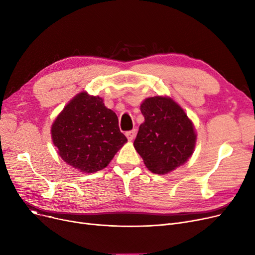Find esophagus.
<instances>
[{
	"mask_svg": "<svg viewBox=\"0 0 255 255\" xmlns=\"http://www.w3.org/2000/svg\"><path fill=\"white\" fill-rule=\"evenodd\" d=\"M135 134H136V131H135V130H131V131L126 132V136H127V138H128V140H129V141H131V140L134 139Z\"/></svg>",
	"mask_w": 255,
	"mask_h": 255,
	"instance_id": "1",
	"label": "esophagus"
}]
</instances>
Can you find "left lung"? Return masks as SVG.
<instances>
[{"label":"left lung","instance_id":"obj_1","mask_svg":"<svg viewBox=\"0 0 255 255\" xmlns=\"http://www.w3.org/2000/svg\"><path fill=\"white\" fill-rule=\"evenodd\" d=\"M140 112L144 121L133 145L146 168L165 175L188 161L197 135L180 104L168 96H154L141 102Z\"/></svg>","mask_w":255,"mask_h":255}]
</instances>
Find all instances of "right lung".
Returning <instances> with one entry per match:
<instances>
[{
  "instance_id": "add662e5",
  "label": "right lung",
  "mask_w": 255,
  "mask_h": 255,
  "mask_svg": "<svg viewBox=\"0 0 255 255\" xmlns=\"http://www.w3.org/2000/svg\"><path fill=\"white\" fill-rule=\"evenodd\" d=\"M50 134L64 161L86 173L106 167L127 142L116 113L101 97L85 91L66 104L53 121Z\"/></svg>"
}]
</instances>
